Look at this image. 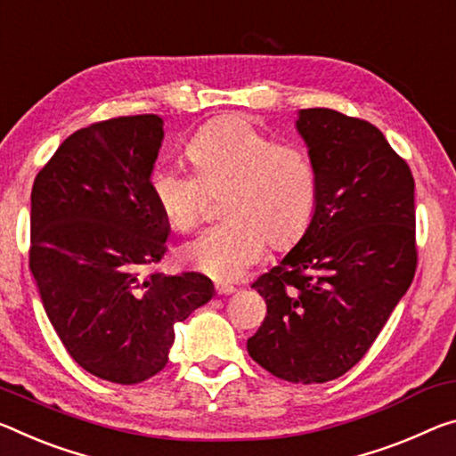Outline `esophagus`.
<instances>
[{"label":"esophagus","mask_w":456,"mask_h":456,"mask_svg":"<svg viewBox=\"0 0 456 456\" xmlns=\"http://www.w3.org/2000/svg\"><path fill=\"white\" fill-rule=\"evenodd\" d=\"M215 290H216V294L227 296V294H233V292H235V288H233V286H227V284H216V286H215Z\"/></svg>","instance_id":"esophagus-1"}]
</instances>
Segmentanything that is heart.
<instances>
[{
  "label": "heart",
  "instance_id": "obj_1",
  "mask_svg": "<svg viewBox=\"0 0 456 456\" xmlns=\"http://www.w3.org/2000/svg\"><path fill=\"white\" fill-rule=\"evenodd\" d=\"M197 176L158 164L150 191L166 221L178 231L197 227L207 191H229L223 215L229 221L186 243L183 259L215 280L245 276L267 254V243L290 248L313 221L319 202V172L305 148L278 143L243 115L215 119L186 143Z\"/></svg>",
  "mask_w": 456,
  "mask_h": 456
}]
</instances>
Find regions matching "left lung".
Returning a JSON list of instances; mask_svg holds the SVG:
<instances>
[{
    "label": "left lung",
    "instance_id": "8db88e82",
    "mask_svg": "<svg viewBox=\"0 0 456 456\" xmlns=\"http://www.w3.org/2000/svg\"><path fill=\"white\" fill-rule=\"evenodd\" d=\"M296 127L319 202L302 240L251 284L267 314L248 353L280 379L324 384L363 359L414 280V176L370 121L314 107Z\"/></svg>",
    "mask_w": 456,
    "mask_h": 456
}]
</instances>
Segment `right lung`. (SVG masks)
<instances>
[{"label": "right lung", "mask_w": 456, "mask_h": 456, "mask_svg": "<svg viewBox=\"0 0 456 456\" xmlns=\"http://www.w3.org/2000/svg\"><path fill=\"white\" fill-rule=\"evenodd\" d=\"M162 126L127 115L78 129L32 186L30 270L48 319L85 371L121 386L162 371L175 324L213 298L199 272L146 273L168 251L150 191Z\"/></svg>", "instance_id": "1"}]
</instances>
